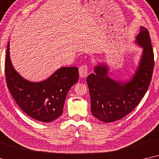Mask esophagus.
Returning <instances> with one entry per match:
<instances>
[{"label":"esophagus","instance_id":"34e87169","mask_svg":"<svg viewBox=\"0 0 159 159\" xmlns=\"http://www.w3.org/2000/svg\"><path fill=\"white\" fill-rule=\"evenodd\" d=\"M88 74V66L86 65H81L79 67V75L80 77L84 78H85Z\"/></svg>","mask_w":159,"mask_h":159}]
</instances>
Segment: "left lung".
Returning <instances> with one entry per match:
<instances>
[{"label": "left lung", "mask_w": 159, "mask_h": 159, "mask_svg": "<svg viewBox=\"0 0 159 159\" xmlns=\"http://www.w3.org/2000/svg\"><path fill=\"white\" fill-rule=\"evenodd\" d=\"M135 44L143 48L133 75L126 80H113L106 62H99L86 78L91 97L92 115L101 121H116L137 107L151 84L154 55L148 30L143 26L136 36Z\"/></svg>", "instance_id": "1"}]
</instances>
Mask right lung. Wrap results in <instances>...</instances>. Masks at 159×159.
Listing matches in <instances>:
<instances>
[{"mask_svg": "<svg viewBox=\"0 0 159 159\" xmlns=\"http://www.w3.org/2000/svg\"><path fill=\"white\" fill-rule=\"evenodd\" d=\"M10 42L6 51V83L19 107L30 117L51 122L62 115L71 86L78 80L77 67H62L43 81H30L14 68L10 57Z\"/></svg>", "mask_w": 159, "mask_h": 159, "instance_id": "right-lung-1", "label": "right lung"}]
</instances>
